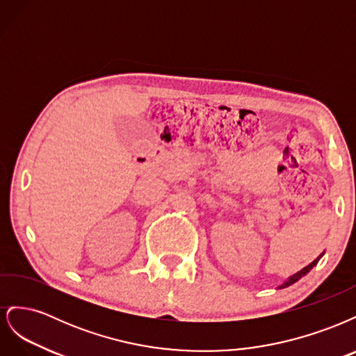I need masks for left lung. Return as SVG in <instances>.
<instances>
[{
  "label": "left lung",
  "mask_w": 356,
  "mask_h": 356,
  "mask_svg": "<svg viewBox=\"0 0 356 356\" xmlns=\"http://www.w3.org/2000/svg\"><path fill=\"white\" fill-rule=\"evenodd\" d=\"M322 255H324V252H322L318 258H315V260L312 261L309 266H306V267L301 268L300 272H297V273H296V275H293V276H289L282 285H279V286H277V289H282V288H286V286H289V285H293V284H296V282L298 281V279H301V277H303L305 275H307V273L312 270V268H314V267L318 264V261L321 260V257H322Z\"/></svg>",
  "instance_id": "obj_1"
}]
</instances>
